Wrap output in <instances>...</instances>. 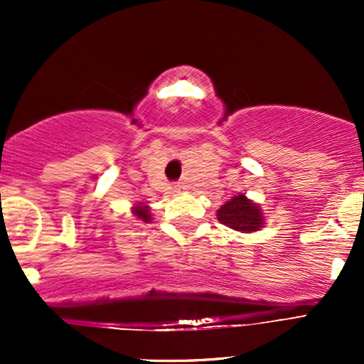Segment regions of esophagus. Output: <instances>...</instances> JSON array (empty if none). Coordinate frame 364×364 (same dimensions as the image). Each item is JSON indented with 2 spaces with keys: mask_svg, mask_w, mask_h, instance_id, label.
<instances>
[{
  "mask_svg": "<svg viewBox=\"0 0 364 364\" xmlns=\"http://www.w3.org/2000/svg\"><path fill=\"white\" fill-rule=\"evenodd\" d=\"M183 186L181 185H174V191H181Z\"/></svg>",
  "mask_w": 364,
  "mask_h": 364,
  "instance_id": "obj_1",
  "label": "esophagus"
}]
</instances>
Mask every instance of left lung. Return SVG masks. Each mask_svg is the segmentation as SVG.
<instances>
[{
    "label": "left lung",
    "instance_id": "obj_1",
    "mask_svg": "<svg viewBox=\"0 0 364 364\" xmlns=\"http://www.w3.org/2000/svg\"><path fill=\"white\" fill-rule=\"evenodd\" d=\"M217 217L220 224L243 232L258 231V228H262L263 224L260 208L250 202L245 195L232 196L217 210Z\"/></svg>",
    "mask_w": 364,
    "mask_h": 364
}]
</instances>
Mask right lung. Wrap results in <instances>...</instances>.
<instances>
[{
	"label": "right lung",
	"instance_id": "add662e5",
	"mask_svg": "<svg viewBox=\"0 0 364 364\" xmlns=\"http://www.w3.org/2000/svg\"><path fill=\"white\" fill-rule=\"evenodd\" d=\"M133 214L139 217L140 220H144V223H150V215H149V207H135L133 208Z\"/></svg>",
	"mask_w": 364,
	"mask_h": 364
}]
</instances>
